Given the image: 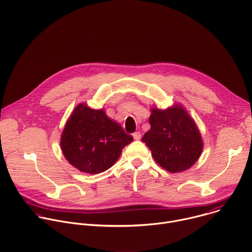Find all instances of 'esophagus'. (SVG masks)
<instances>
[{
	"label": "esophagus",
	"mask_w": 252,
	"mask_h": 252,
	"mask_svg": "<svg viewBox=\"0 0 252 252\" xmlns=\"http://www.w3.org/2000/svg\"><path fill=\"white\" fill-rule=\"evenodd\" d=\"M132 136H133V138L134 139H140V137H141V134H140V132L139 131H135V132H133L132 133Z\"/></svg>",
	"instance_id": "1"
}]
</instances>
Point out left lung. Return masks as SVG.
Listing matches in <instances>:
<instances>
[{
	"mask_svg": "<svg viewBox=\"0 0 252 252\" xmlns=\"http://www.w3.org/2000/svg\"><path fill=\"white\" fill-rule=\"evenodd\" d=\"M149 124L151 127L141 140L165 170L182 172L196 163L204 143L194 120L182 106L166 110L153 108Z\"/></svg>",
	"mask_w": 252,
	"mask_h": 252,
	"instance_id": "1",
	"label": "left lung"
}]
</instances>
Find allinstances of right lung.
Here are the masks:
<instances>
[{"instance_id": "1", "label": "right lung", "mask_w": 252, "mask_h": 252, "mask_svg": "<svg viewBox=\"0 0 252 252\" xmlns=\"http://www.w3.org/2000/svg\"><path fill=\"white\" fill-rule=\"evenodd\" d=\"M132 139L104 110H93L82 103L68 119L60 146L66 160L75 168L98 174L111 168Z\"/></svg>"}]
</instances>
